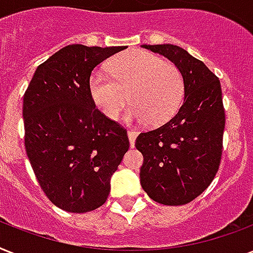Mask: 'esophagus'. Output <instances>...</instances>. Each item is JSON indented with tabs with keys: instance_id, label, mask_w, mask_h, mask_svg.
Listing matches in <instances>:
<instances>
[{
	"instance_id": "1",
	"label": "esophagus",
	"mask_w": 253,
	"mask_h": 253,
	"mask_svg": "<svg viewBox=\"0 0 253 253\" xmlns=\"http://www.w3.org/2000/svg\"><path fill=\"white\" fill-rule=\"evenodd\" d=\"M138 136V132L134 130H130L128 131V139H130V146L134 147L135 146V139Z\"/></svg>"
}]
</instances>
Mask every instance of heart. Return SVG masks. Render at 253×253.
Masks as SVG:
<instances>
[{
    "instance_id": "b5f03b06",
    "label": "heart",
    "mask_w": 253,
    "mask_h": 253,
    "mask_svg": "<svg viewBox=\"0 0 253 253\" xmlns=\"http://www.w3.org/2000/svg\"><path fill=\"white\" fill-rule=\"evenodd\" d=\"M110 75L94 71L89 77L91 101L106 118L117 119L131 103L126 118L151 126L166 123L181 106L185 80L177 65L143 49L113 59Z\"/></svg>"
}]
</instances>
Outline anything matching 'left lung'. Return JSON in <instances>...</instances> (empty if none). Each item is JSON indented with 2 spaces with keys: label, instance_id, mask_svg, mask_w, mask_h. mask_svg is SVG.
Masks as SVG:
<instances>
[{
  "label": "left lung",
  "instance_id": "8db88e82",
  "mask_svg": "<svg viewBox=\"0 0 253 253\" xmlns=\"http://www.w3.org/2000/svg\"><path fill=\"white\" fill-rule=\"evenodd\" d=\"M142 47L178 67L185 91L184 102L168 122L136 138L135 147L144 160L140 184L159 204H189L211 184L220 164L226 117L219 79L178 45Z\"/></svg>",
  "mask_w": 253,
  "mask_h": 253
}]
</instances>
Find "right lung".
Returning <instances> with one entry per match:
<instances>
[{
  "instance_id": "right-lung-1",
  "label": "right lung",
  "mask_w": 253,
  "mask_h": 253,
  "mask_svg": "<svg viewBox=\"0 0 253 253\" xmlns=\"http://www.w3.org/2000/svg\"><path fill=\"white\" fill-rule=\"evenodd\" d=\"M125 48L67 45L38 67L25 91L26 154L44 194L61 210L102 206L130 147L126 128L106 118L89 94L91 71Z\"/></svg>"
}]
</instances>
